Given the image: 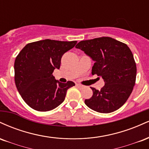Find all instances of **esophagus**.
<instances>
[{
    "label": "esophagus",
    "mask_w": 149,
    "mask_h": 149,
    "mask_svg": "<svg viewBox=\"0 0 149 149\" xmlns=\"http://www.w3.org/2000/svg\"><path fill=\"white\" fill-rule=\"evenodd\" d=\"M76 87H77V88H80V89H82V88H84V86H83V85H80V84H77V85H76Z\"/></svg>",
    "instance_id": "obj_1"
}]
</instances>
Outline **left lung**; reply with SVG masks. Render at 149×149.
Returning a JSON list of instances; mask_svg holds the SVG:
<instances>
[{"instance_id":"obj_1","label":"left lung","mask_w":149,"mask_h":149,"mask_svg":"<svg viewBox=\"0 0 149 149\" xmlns=\"http://www.w3.org/2000/svg\"><path fill=\"white\" fill-rule=\"evenodd\" d=\"M76 47L95 61L92 74L101 76L105 83L100 90L91 87L93 95L85 104L103 113L118 110L129 98L136 81V66L130 49L111 37L83 40Z\"/></svg>"}]
</instances>
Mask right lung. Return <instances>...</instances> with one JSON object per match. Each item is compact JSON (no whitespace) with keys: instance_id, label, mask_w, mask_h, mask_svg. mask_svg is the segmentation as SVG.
I'll use <instances>...</instances> for the list:
<instances>
[{"instance_id":"right-lung-1","label":"right lung","mask_w":149,"mask_h":149,"mask_svg":"<svg viewBox=\"0 0 149 149\" xmlns=\"http://www.w3.org/2000/svg\"><path fill=\"white\" fill-rule=\"evenodd\" d=\"M76 40H39L28 43L15 61V82L19 93L31 108L48 111L64 102L67 90L74 86L55 80L52 73L59 69L63 54L72 49Z\"/></svg>"}]
</instances>
